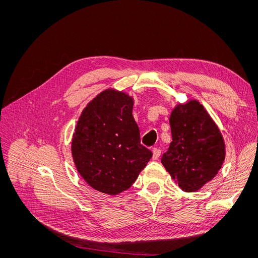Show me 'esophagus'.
Instances as JSON below:
<instances>
[{"label":"esophagus","mask_w":258,"mask_h":258,"mask_svg":"<svg viewBox=\"0 0 258 258\" xmlns=\"http://www.w3.org/2000/svg\"><path fill=\"white\" fill-rule=\"evenodd\" d=\"M152 152H153V159L157 160L160 156V151L158 150V148H153Z\"/></svg>","instance_id":"esophagus-1"}]
</instances>
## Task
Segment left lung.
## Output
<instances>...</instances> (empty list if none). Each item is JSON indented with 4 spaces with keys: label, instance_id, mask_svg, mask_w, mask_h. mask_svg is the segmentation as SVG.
I'll return each instance as SVG.
<instances>
[{
    "label": "left lung",
    "instance_id": "obj_1",
    "mask_svg": "<svg viewBox=\"0 0 258 258\" xmlns=\"http://www.w3.org/2000/svg\"><path fill=\"white\" fill-rule=\"evenodd\" d=\"M169 121L172 142L161 163L183 191H198L223 166L226 147L221 130L196 99L177 103Z\"/></svg>",
    "mask_w": 258,
    "mask_h": 258
}]
</instances>
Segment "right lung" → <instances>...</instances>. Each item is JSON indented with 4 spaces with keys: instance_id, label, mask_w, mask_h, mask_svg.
Segmentation results:
<instances>
[{
    "instance_id": "obj_1",
    "label": "right lung",
    "mask_w": 258,
    "mask_h": 258,
    "mask_svg": "<svg viewBox=\"0 0 258 258\" xmlns=\"http://www.w3.org/2000/svg\"><path fill=\"white\" fill-rule=\"evenodd\" d=\"M134 98L108 88L86 105L72 137L77 172L93 189L115 196L130 188L152 158L140 144Z\"/></svg>"
}]
</instances>
